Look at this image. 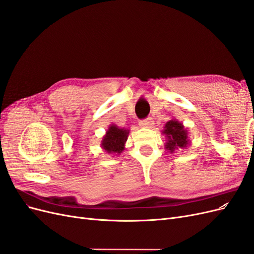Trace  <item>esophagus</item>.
<instances>
[{
    "mask_svg": "<svg viewBox=\"0 0 254 254\" xmlns=\"http://www.w3.org/2000/svg\"><path fill=\"white\" fill-rule=\"evenodd\" d=\"M139 125L141 127H144V128H151L153 126V121L150 118L144 119V120H141L139 122Z\"/></svg>",
    "mask_w": 254,
    "mask_h": 254,
    "instance_id": "1",
    "label": "esophagus"
}]
</instances>
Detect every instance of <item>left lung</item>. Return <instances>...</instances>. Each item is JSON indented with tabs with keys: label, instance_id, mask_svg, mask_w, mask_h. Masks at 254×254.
Returning <instances> with one entry per match:
<instances>
[{
	"label": "left lung",
	"instance_id": "1",
	"mask_svg": "<svg viewBox=\"0 0 254 254\" xmlns=\"http://www.w3.org/2000/svg\"><path fill=\"white\" fill-rule=\"evenodd\" d=\"M163 133H165L167 136L165 148L171 152H174L175 149L187 147V145L189 144L188 131L178 121L167 122Z\"/></svg>",
	"mask_w": 254,
	"mask_h": 254
}]
</instances>
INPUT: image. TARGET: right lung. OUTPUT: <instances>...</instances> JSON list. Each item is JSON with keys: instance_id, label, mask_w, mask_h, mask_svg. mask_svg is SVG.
<instances>
[{"instance_id": "obj_1", "label": "right lung", "mask_w": 254, "mask_h": 254, "mask_svg": "<svg viewBox=\"0 0 254 254\" xmlns=\"http://www.w3.org/2000/svg\"><path fill=\"white\" fill-rule=\"evenodd\" d=\"M128 133V130L111 125L103 139V148L109 153H121L122 150L124 149V144L127 140Z\"/></svg>"}]
</instances>
